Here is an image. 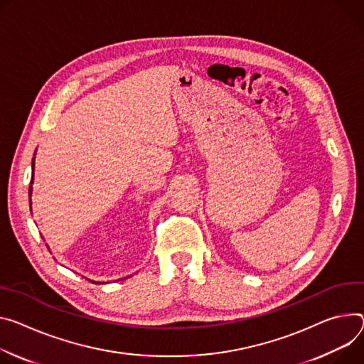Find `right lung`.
<instances>
[{
    "label": "right lung",
    "instance_id": "obj_1",
    "mask_svg": "<svg viewBox=\"0 0 364 364\" xmlns=\"http://www.w3.org/2000/svg\"><path fill=\"white\" fill-rule=\"evenodd\" d=\"M35 155H36V151H35ZM31 170L35 171V156H33V159H31ZM31 184H33V176H31L30 187H28V203H30V208H31V191H33V187H31Z\"/></svg>",
    "mask_w": 364,
    "mask_h": 364
}]
</instances>
